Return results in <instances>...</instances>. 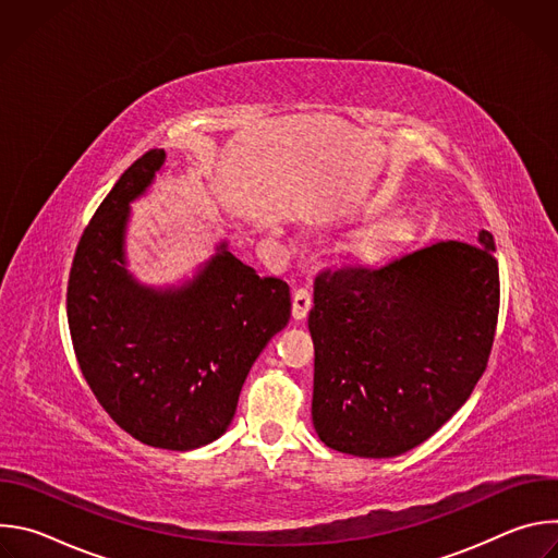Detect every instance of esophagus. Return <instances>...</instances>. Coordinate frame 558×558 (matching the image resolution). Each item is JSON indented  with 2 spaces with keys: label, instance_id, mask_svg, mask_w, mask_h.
I'll list each match as a JSON object with an SVG mask.
<instances>
[{
  "label": "esophagus",
  "instance_id": "1",
  "mask_svg": "<svg viewBox=\"0 0 558 558\" xmlns=\"http://www.w3.org/2000/svg\"><path fill=\"white\" fill-rule=\"evenodd\" d=\"M311 293L306 291V289H298L295 293H293V320H304L306 317V313H308V308H311Z\"/></svg>",
  "mask_w": 558,
  "mask_h": 558
}]
</instances>
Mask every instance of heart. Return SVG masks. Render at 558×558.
Listing matches in <instances>:
<instances>
[{
  "label": "heart",
  "mask_w": 558,
  "mask_h": 558,
  "mask_svg": "<svg viewBox=\"0 0 558 558\" xmlns=\"http://www.w3.org/2000/svg\"><path fill=\"white\" fill-rule=\"evenodd\" d=\"M381 203L373 201L368 205V209H379ZM411 229V220L402 209H390L386 214H381L379 218H375L373 222H368L362 231H357L351 243H349V254L355 258H375L381 252H386L390 245H395L397 241H402L407 235V231Z\"/></svg>",
  "instance_id": "heart-1"
}]
</instances>
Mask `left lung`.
<instances>
[{
  "mask_svg": "<svg viewBox=\"0 0 558 558\" xmlns=\"http://www.w3.org/2000/svg\"><path fill=\"white\" fill-rule=\"evenodd\" d=\"M499 315L495 238L437 241L313 284L311 417L329 448L386 459L435 435L486 371Z\"/></svg>",
  "mask_w": 558,
  "mask_h": 558,
  "instance_id": "8db88e82",
  "label": "left lung"
}]
</instances>
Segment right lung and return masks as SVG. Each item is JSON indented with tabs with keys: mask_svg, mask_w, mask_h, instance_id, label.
<instances>
[{
	"mask_svg": "<svg viewBox=\"0 0 558 558\" xmlns=\"http://www.w3.org/2000/svg\"><path fill=\"white\" fill-rule=\"evenodd\" d=\"M134 161L78 241L68 280L74 355L106 413L134 439L194 450L231 424L243 384L291 317L289 284L260 278L227 241L181 284L149 287L128 269L130 203L166 166Z\"/></svg>",
	"mask_w": 558,
	"mask_h": 558,
	"instance_id": "right-lung-1",
	"label": "right lung"
}]
</instances>
